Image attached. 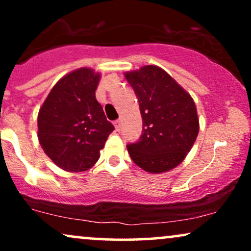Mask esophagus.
I'll use <instances>...</instances> for the list:
<instances>
[{"label": "esophagus", "mask_w": 251, "mask_h": 251, "mask_svg": "<svg viewBox=\"0 0 251 251\" xmlns=\"http://www.w3.org/2000/svg\"><path fill=\"white\" fill-rule=\"evenodd\" d=\"M114 126H116L117 131H120V127H122V120H116V122H114Z\"/></svg>", "instance_id": "34e87169"}]
</instances>
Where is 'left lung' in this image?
<instances>
[{
    "mask_svg": "<svg viewBox=\"0 0 251 251\" xmlns=\"http://www.w3.org/2000/svg\"><path fill=\"white\" fill-rule=\"evenodd\" d=\"M126 80L139 101L143 133L127 145L131 159L151 174L183 162L200 131L197 109L186 91L157 66L128 72Z\"/></svg>",
    "mask_w": 251,
    "mask_h": 251,
    "instance_id": "8db88e82",
    "label": "left lung"
}]
</instances>
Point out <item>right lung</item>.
<instances>
[{
    "label": "right lung",
    "instance_id": "add662e5",
    "mask_svg": "<svg viewBox=\"0 0 251 251\" xmlns=\"http://www.w3.org/2000/svg\"><path fill=\"white\" fill-rule=\"evenodd\" d=\"M100 74L80 68L51 88L37 117L39 142L59 168L86 171L98 162L114 126L96 99Z\"/></svg>",
    "mask_w": 251,
    "mask_h": 251
}]
</instances>
